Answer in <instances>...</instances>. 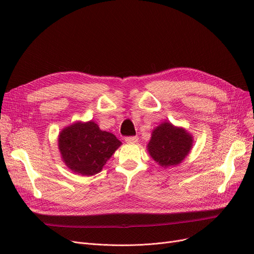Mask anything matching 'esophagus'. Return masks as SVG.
Returning a JSON list of instances; mask_svg holds the SVG:
<instances>
[{"instance_id":"34e87169","label":"esophagus","mask_w":254,"mask_h":254,"mask_svg":"<svg viewBox=\"0 0 254 254\" xmlns=\"http://www.w3.org/2000/svg\"><path fill=\"white\" fill-rule=\"evenodd\" d=\"M137 141H139V137L137 136H126L125 137L126 143H137Z\"/></svg>"}]
</instances>
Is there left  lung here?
Wrapping results in <instances>:
<instances>
[{"mask_svg": "<svg viewBox=\"0 0 254 254\" xmlns=\"http://www.w3.org/2000/svg\"><path fill=\"white\" fill-rule=\"evenodd\" d=\"M194 137L186 128L164 121L152 130L147 144L149 156L163 168L179 165L193 147Z\"/></svg>", "mask_w": 254, "mask_h": 254, "instance_id": "left-lung-1", "label": "left lung"}]
</instances>
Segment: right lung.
<instances>
[{
	"mask_svg": "<svg viewBox=\"0 0 254 254\" xmlns=\"http://www.w3.org/2000/svg\"><path fill=\"white\" fill-rule=\"evenodd\" d=\"M122 142L104 131L95 122H75L58 135V148L68 170L82 176H93L103 170Z\"/></svg>",
	"mask_w": 254,
	"mask_h": 254,
	"instance_id": "obj_1",
	"label": "right lung"
}]
</instances>
